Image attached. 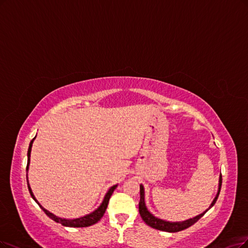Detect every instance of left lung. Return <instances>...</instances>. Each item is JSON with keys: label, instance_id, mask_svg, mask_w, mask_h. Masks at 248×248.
<instances>
[{"label": "left lung", "instance_id": "left-lung-1", "mask_svg": "<svg viewBox=\"0 0 248 248\" xmlns=\"http://www.w3.org/2000/svg\"><path fill=\"white\" fill-rule=\"evenodd\" d=\"M218 191H217V194L216 196V198L214 199L213 203L210 204L209 208L213 207L216 203V201L218 197L219 194V191H221V187H222V173L219 175V181H218ZM208 208V209H209ZM207 209V210H208ZM206 210V212H207ZM202 213L201 215L193 217V218H190L187 219L185 222H178V223H170V222H167V221H163V219L157 218L155 217L152 214H150L148 212L147 207L145 205V200H144V188L142 185H140V202H139V213L140 216L142 217L143 221L147 224L148 226H150L153 229H156V230H160V231H164V232H179L182 230H185V229L191 227L192 225H194L200 217H202L204 216V214L206 213Z\"/></svg>", "mask_w": 248, "mask_h": 248}]
</instances>
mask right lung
Returning <instances> with one entry per match:
<instances>
[{"label": "right lung", "mask_w": 248, "mask_h": 248, "mask_svg": "<svg viewBox=\"0 0 248 248\" xmlns=\"http://www.w3.org/2000/svg\"><path fill=\"white\" fill-rule=\"evenodd\" d=\"M34 139H35V137H34V138L31 141L30 147H29V151H27V166H26V171L29 170V164H30V160H31V146H32V142H33V140H34ZM26 180H27V178H26ZM27 187H29V191H30V193H31V197L33 198V200H34L35 202L39 204V206L44 210V213H45L46 215H47L50 218H52L53 221H55L56 223H59V224L63 225V226H65V227L82 228V227H89V226H92V225H94V224L98 223V221H100L101 217H102L104 216V214H105V210H106L107 205H108V202H109L110 196L112 195L114 189L116 188V185H115V186H113V187H111V188H110V189L108 190V192H107L106 195H105V197H104L103 202L101 203V205H100V206L95 210V212H93V213L90 214V215H87V216H85V217H79V218H75V219L61 218V217H56L55 215L51 214L50 212H48V210H47V209H45V208H44V207H43V206L38 202V200L35 199L34 195L32 194V191H31V187H30L29 180H27Z\"/></svg>", "instance_id": "right-lung-1"}]
</instances>
